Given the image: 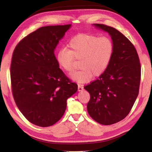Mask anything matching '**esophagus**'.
<instances>
[{"mask_svg": "<svg viewBox=\"0 0 152 152\" xmlns=\"http://www.w3.org/2000/svg\"><path fill=\"white\" fill-rule=\"evenodd\" d=\"M83 90H84L83 86H82V84H78V91H83Z\"/></svg>", "mask_w": 152, "mask_h": 152, "instance_id": "obj_1", "label": "esophagus"}]
</instances>
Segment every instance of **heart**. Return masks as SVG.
Segmentation results:
<instances>
[{"label":"heart","mask_w":152,"mask_h":152,"mask_svg":"<svg viewBox=\"0 0 152 152\" xmlns=\"http://www.w3.org/2000/svg\"><path fill=\"white\" fill-rule=\"evenodd\" d=\"M69 50L62 48L59 51L57 60L64 71L70 73L74 70L76 60H80L81 69L71 74L72 78L79 83H86L93 76L103 74L109 66L114 51L111 39L106 36L80 34L70 40Z\"/></svg>","instance_id":"1"}]
</instances>
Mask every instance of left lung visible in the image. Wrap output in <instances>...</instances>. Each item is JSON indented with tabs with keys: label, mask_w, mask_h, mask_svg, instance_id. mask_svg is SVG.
<instances>
[{
	"label": "left lung",
	"mask_w": 152,
	"mask_h": 152,
	"mask_svg": "<svg viewBox=\"0 0 152 152\" xmlns=\"http://www.w3.org/2000/svg\"><path fill=\"white\" fill-rule=\"evenodd\" d=\"M111 36L114 51L109 66L99 78L84 87L91 99L90 116L100 124H114L127 116L138 96L141 64L134 45L112 27L94 24Z\"/></svg>",
	"instance_id": "1"
}]
</instances>
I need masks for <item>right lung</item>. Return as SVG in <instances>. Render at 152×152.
Masks as SVG:
<instances>
[{
    "label": "right lung",
    "instance_id": "obj_1",
    "mask_svg": "<svg viewBox=\"0 0 152 152\" xmlns=\"http://www.w3.org/2000/svg\"><path fill=\"white\" fill-rule=\"evenodd\" d=\"M71 25L40 27L21 39L11 64L15 103L33 124L46 127L63 116L66 101L78 90L59 68L54 50Z\"/></svg>",
    "mask_w": 152,
    "mask_h": 152
}]
</instances>
